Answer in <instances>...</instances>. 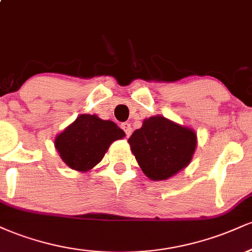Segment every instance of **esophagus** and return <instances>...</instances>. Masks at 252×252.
<instances>
[{
	"instance_id": "1",
	"label": "esophagus",
	"mask_w": 252,
	"mask_h": 252,
	"mask_svg": "<svg viewBox=\"0 0 252 252\" xmlns=\"http://www.w3.org/2000/svg\"><path fill=\"white\" fill-rule=\"evenodd\" d=\"M122 129H123V131L126 132V137H129L130 135H131V131H132V129H131V126H130V123H122Z\"/></svg>"
}]
</instances>
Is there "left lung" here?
Segmentation results:
<instances>
[{
  "mask_svg": "<svg viewBox=\"0 0 252 252\" xmlns=\"http://www.w3.org/2000/svg\"><path fill=\"white\" fill-rule=\"evenodd\" d=\"M129 144L143 173L166 180L189 163L196 146L193 130L162 116L150 117L130 136Z\"/></svg>",
  "mask_w": 252,
  "mask_h": 252,
  "instance_id": "8db88e82",
  "label": "left lung"
}]
</instances>
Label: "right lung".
Returning a JSON list of instances; mask_svg holds the SVG:
<instances>
[{
  "instance_id": "1",
  "label": "right lung",
  "mask_w": 252,
  "mask_h": 252,
  "mask_svg": "<svg viewBox=\"0 0 252 252\" xmlns=\"http://www.w3.org/2000/svg\"><path fill=\"white\" fill-rule=\"evenodd\" d=\"M126 135L112 121L80 115L56 138V148L68 167L86 172L100 162L109 146Z\"/></svg>"
}]
</instances>
